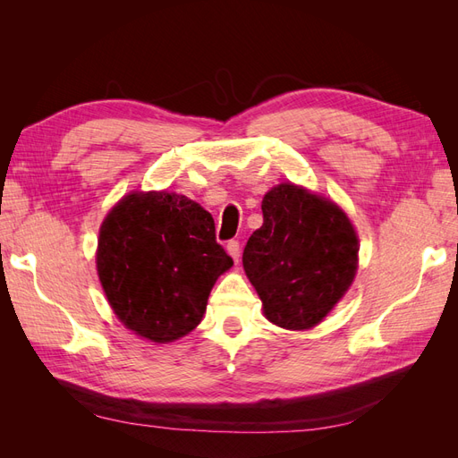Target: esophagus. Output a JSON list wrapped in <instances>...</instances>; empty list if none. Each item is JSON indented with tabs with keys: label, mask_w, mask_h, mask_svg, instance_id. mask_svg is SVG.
Masks as SVG:
<instances>
[{
	"label": "esophagus",
	"mask_w": 458,
	"mask_h": 458,
	"mask_svg": "<svg viewBox=\"0 0 458 458\" xmlns=\"http://www.w3.org/2000/svg\"><path fill=\"white\" fill-rule=\"evenodd\" d=\"M227 252H229V256L234 261H239V258H241V244H239V241H229L227 242Z\"/></svg>",
	"instance_id": "1"
}]
</instances>
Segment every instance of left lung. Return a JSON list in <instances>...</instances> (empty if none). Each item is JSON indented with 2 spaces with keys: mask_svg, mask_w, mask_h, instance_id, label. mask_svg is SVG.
Listing matches in <instances>:
<instances>
[{
  "mask_svg": "<svg viewBox=\"0 0 458 458\" xmlns=\"http://www.w3.org/2000/svg\"><path fill=\"white\" fill-rule=\"evenodd\" d=\"M261 212L263 225L244 246V271L271 323L311 328L355 276L359 241L352 221L335 202L293 183L273 187Z\"/></svg>",
  "mask_w": 458,
  "mask_h": 458,
  "instance_id": "8db88e82",
  "label": "left lung"
}]
</instances>
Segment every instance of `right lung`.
<instances>
[{"label":"right lung","instance_id":"1","mask_svg":"<svg viewBox=\"0 0 458 458\" xmlns=\"http://www.w3.org/2000/svg\"><path fill=\"white\" fill-rule=\"evenodd\" d=\"M233 259L214 217L175 192H133L103 221L97 271L120 321L150 342L195 328L217 276Z\"/></svg>","mask_w":458,"mask_h":458}]
</instances>
